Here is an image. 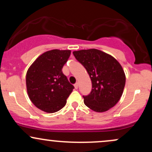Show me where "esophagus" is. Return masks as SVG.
<instances>
[{"mask_svg":"<svg viewBox=\"0 0 152 152\" xmlns=\"http://www.w3.org/2000/svg\"><path fill=\"white\" fill-rule=\"evenodd\" d=\"M74 87H75V88H76V89H77V88H78V83H76L74 84Z\"/></svg>","mask_w":152,"mask_h":152,"instance_id":"esophagus-1","label":"esophagus"}]
</instances>
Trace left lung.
Wrapping results in <instances>:
<instances>
[{
	"label": "left lung",
	"instance_id": "1",
	"mask_svg": "<svg viewBox=\"0 0 152 152\" xmlns=\"http://www.w3.org/2000/svg\"><path fill=\"white\" fill-rule=\"evenodd\" d=\"M84 66L92 83V89L83 96L85 105L96 112H104L117 104L123 94L126 76L121 66L109 54L95 48L74 51Z\"/></svg>",
	"mask_w": 152,
	"mask_h": 152
}]
</instances>
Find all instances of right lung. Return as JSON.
<instances>
[{"mask_svg": "<svg viewBox=\"0 0 152 152\" xmlns=\"http://www.w3.org/2000/svg\"><path fill=\"white\" fill-rule=\"evenodd\" d=\"M70 55V50H48L41 54L28 69L26 74L27 92L38 109L54 113L66 105L74 88L62 72Z\"/></svg>", "mask_w": 152, "mask_h": 152, "instance_id": "add662e5", "label": "right lung"}]
</instances>
